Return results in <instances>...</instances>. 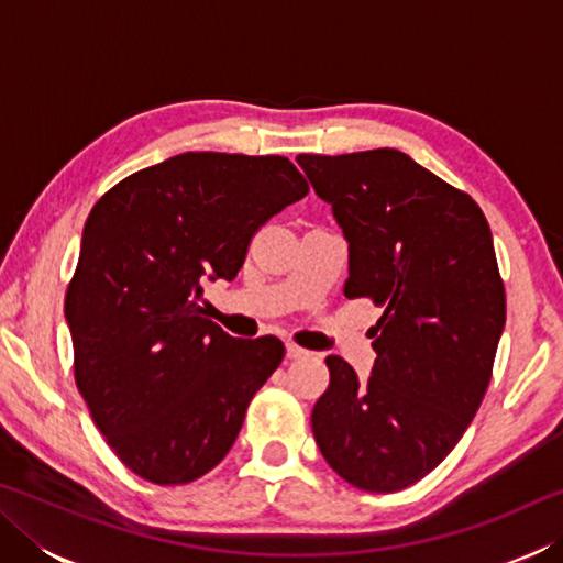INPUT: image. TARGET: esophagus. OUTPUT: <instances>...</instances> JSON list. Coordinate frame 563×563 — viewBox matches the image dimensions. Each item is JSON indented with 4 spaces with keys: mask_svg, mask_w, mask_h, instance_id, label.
Masks as SVG:
<instances>
[{
    "mask_svg": "<svg viewBox=\"0 0 563 563\" xmlns=\"http://www.w3.org/2000/svg\"><path fill=\"white\" fill-rule=\"evenodd\" d=\"M285 350H288V357L290 360H302V357L310 355L308 350H302L300 345H295V342H288V347H285Z\"/></svg>",
    "mask_w": 563,
    "mask_h": 563,
    "instance_id": "34e87169",
    "label": "esophagus"
}]
</instances>
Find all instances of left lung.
<instances>
[{
    "instance_id": "left-lung-1",
    "label": "left lung",
    "mask_w": 563,
    "mask_h": 563,
    "mask_svg": "<svg viewBox=\"0 0 563 563\" xmlns=\"http://www.w3.org/2000/svg\"><path fill=\"white\" fill-rule=\"evenodd\" d=\"M350 243L345 298L383 308L373 375L338 355L312 407L325 462L352 487L399 492L430 474L479 409L507 320L482 208L397 148L300 154Z\"/></svg>"
}]
</instances>
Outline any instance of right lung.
Listing matches in <instances>:
<instances>
[{"instance_id": "obj_1", "label": "right lung", "mask_w": 563, "mask_h": 563, "mask_svg": "<svg viewBox=\"0 0 563 563\" xmlns=\"http://www.w3.org/2000/svg\"><path fill=\"white\" fill-rule=\"evenodd\" d=\"M285 156L188 151L126 176L84 225L66 288L74 379L113 454L174 487L211 472L285 357L206 318L203 285L233 280L251 238L308 196Z\"/></svg>"}]
</instances>
